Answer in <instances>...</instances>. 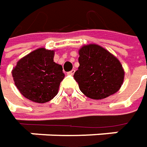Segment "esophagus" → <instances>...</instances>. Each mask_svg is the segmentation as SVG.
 I'll return each mask as SVG.
<instances>
[{
	"instance_id": "34e87169",
	"label": "esophagus",
	"mask_w": 147,
	"mask_h": 147,
	"mask_svg": "<svg viewBox=\"0 0 147 147\" xmlns=\"http://www.w3.org/2000/svg\"><path fill=\"white\" fill-rule=\"evenodd\" d=\"M75 71H76L75 70H71V71H69V72H67V74H68V75H70V76H73L74 73H75Z\"/></svg>"
}]
</instances>
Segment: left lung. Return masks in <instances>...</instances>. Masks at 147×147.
Here are the masks:
<instances>
[{
    "mask_svg": "<svg viewBox=\"0 0 147 147\" xmlns=\"http://www.w3.org/2000/svg\"><path fill=\"white\" fill-rule=\"evenodd\" d=\"M79 55L80 67L74 79L85 95L93 99H105L120 89L124 71L113 55L96 44L83 46Z\"/></svg>",
    "mask_w": 147,
    "mask_h": 147,
    "instance_id": "obj_1",
    "label": "left lung"
}]
</instances>
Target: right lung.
Masks as SVG:
<instances>
[{
    "label": "right lung",
    "instance_id": "obj_1",
    "mask_svg": "<svg viewBox=\"0 0 147 147\" xmlns=\"http://www.w3.org/2000/svg\"><path fill=\"white\" fill-rule=\"evenodd\" d=\"M54 51L38 48L17 62L12 71L16 87L23 95L36 103H46L58 92L65 77L62 67L53 61Z\"/></svg>",
    "mask_w": 147,
    "mask_h": 147
}]
</instances>
